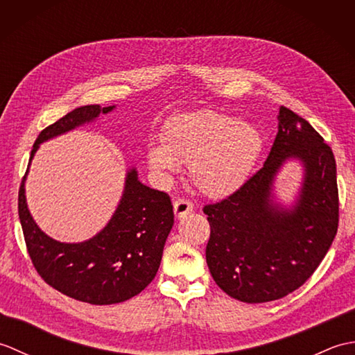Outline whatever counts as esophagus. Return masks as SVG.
Wrapping results in <instances>:
<instances>
[{"label": "esophagus", "mask_w": 355, "mask_h": 355, "mask_svg": "<svg viewBox=\"0 0 355 355\" xmlns=\"http://www.w3.org/2000/svg\"><path fill=\"white\" fill-rule=\"evenodd\" d=\"M193 210V205L186 198H180L175 202H173V214H175V218H183L184 215L191 214Z\"/></svg>", "instance_id": "esophagus-1"}]
</instances>
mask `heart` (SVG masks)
Listing matches in <instances>:
<instances>
[{
	"instance_id": "1",
	"label": "heart",
	"mask_w": 355,
	"mask_h": 355,
	"mask_svg": "<svg viewBox=\"0 0 355 355\" xmlns=\"http://www.w3.org/2000/svg\"><path fill=\"white\" fill-rule=\"evenodd\" d=\"M162 143H150L146 149L149 169L168 180L178 171V163L189 164L193 186L212 198L238 191L262 149L258 128L216 111L172 117L163 126Z\"/></svg>"
}]
</instances>
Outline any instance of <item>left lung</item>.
Wrapping results in <instances>:
<instances>
[{"label": "left lung", "instance_id": "8db88e82", "mask_svg": "<svg viewBox=\"0 0 355 355\" xmlns=\"http://www.w3.org/2000/svg\"><path fill=\"white\" fill-rule=\"evenodd\" d=\"M277 120L262 168L227 198L202 209L210 225V275L224 293L247 304L281 299L304 285L325 258L338 227L333 150L291 110L279 108ZM290 157L303 163L304 178L295 206L285 209L272 200V183Z\"/></svg>", "mask_w": 355, "mask_h": 355}]
</instances>
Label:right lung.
<instances>
[{
    "instance_id": "add662e5",
    "label": "right lung",
    "mask_w": 355,
    "mask_h": 355,
    "mask_svg": "<svg viewBox=\"0 0 355 355\" xmlns=\"http://www.w3.org/2000/svg\"><path fill=\"white\" fill-rule=\"evenodd\" d=\"M114 108V105L103 108L87 105L73 110L37 135L30 162L41 143L93 122ZM27 172L19 187L18 214L30 259L45 282L65 296L92 305L125 302L146 288L160 267L164 243L173 225L168 193L140 183L132 168L126 173L122 200L110 223L84 243H59L45 235L28 212L24 189Z\"/></svg>"
}]
</instances>
